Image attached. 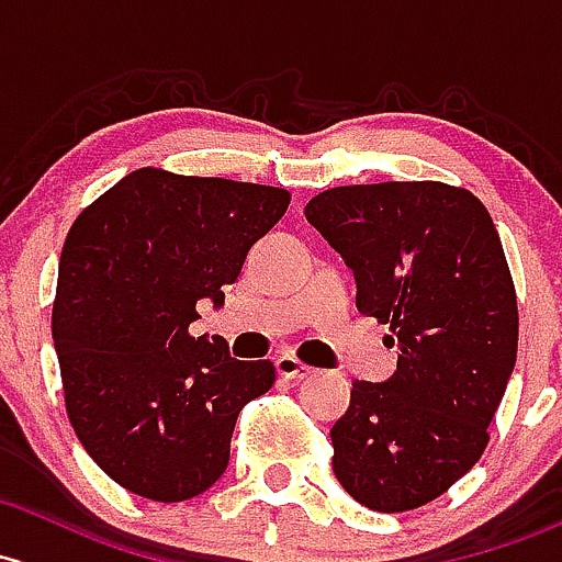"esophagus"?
Returning <instances> with one entry per match:
<instances>
[{"mask_svg": "<svg viewBox=\"0 0 562 562\" xmlns=\"http://www.w3.org/2000/svg\"><path fill=\"white\" fill-rule=\"evenodd\" d=\"M274 369L277 374L285 376V380H304V376L312 374V369L306 363H301V360L296 356H280L274 358Z\"/></svg>", "mask_w": 562, "mask_h": 562, "instance_id": "34e87169", "label": "esophagus"}]
</instances>
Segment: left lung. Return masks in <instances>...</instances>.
I'll return each instance as SVG.
<instances>
[{
  "label": "left lung",
  "instance_id": "8db88e82",
  "mask_svg": "<svg viewBox=\"0 0 562 562\" xmlns=\"http://www.w3.org/2000/svg\"><path fill=\"white\" fill-rule=\"evenodd\" d=\"M306 221L345 258L358 312L390 326L387 382H352L330 428L334 474L374 512H409L452 487L487 447L517 360V293L484 204L447 182L317 193Z\"/></svg>",
  "mask_w": 562,
  "mask_h": 562
}]
</instances>
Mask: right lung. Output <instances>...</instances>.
<instances>
[{"instance_id": "1", "label": "right lung", "mask_w": 562, "mask_h": 562, "mask_svg": "<svg viewBox=\"0 0 562 562\" xmlns=\"http://www.w3.org/2000/svg\"><path fill=\"white\" fill-rule=\"evenodd\" d=\"M285 188L145 167L80 212L58 263L53 345L64 404L93 463L142 498L177 504L228 465L236 417L274 385L271 360L191 336L247 250L285 215Z\"/></svg>"}]
</instances>
